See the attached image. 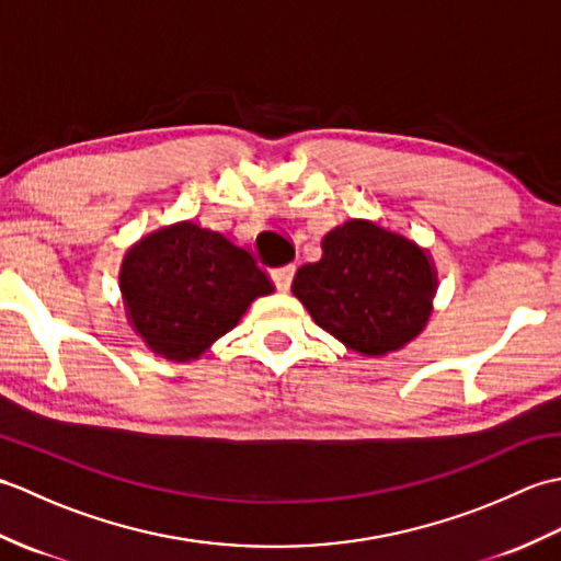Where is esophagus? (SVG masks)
Returning <instances> with one entry per match:
<instances>
[{
	"instance_id": "obj_1",
	"label": "esophagus",
	"mask_w": 561,
	"mask_h": 561,
	"mask_svg": "<svg viewBox=\"0 0 561 561\" xmlns=\"http://www.w3.org/2000/svg\"><path fill=\"white\" fill-rule=\"evenodd\" d=\"M294 274H296V267L294 265H284V267H277V270H272V282H274V287L277 289H282V291H287L289 287H291V282H294Z\"/></svg>"
}]
</instances>
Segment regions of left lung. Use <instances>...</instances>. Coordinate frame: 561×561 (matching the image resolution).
<instances>
[{
	"instance_id": "1",
	"label": "left lung",
	"mask_w": 561,
	"mask_h": 561,
	"mask_svg": "<svg viewBox=\"0 0 561 561\" xmlns=\"http://www.w3.org/2000/svg\"><path fill=\"white\" fill-rule=\"evenodd\" d=\"M291 291L332 337L383 356L426 325L436 272L404 236L352 219L323 238V257L296 272Z\"/></svg>"
}]
</instances>
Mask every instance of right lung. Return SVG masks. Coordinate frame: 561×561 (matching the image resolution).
Wrapping results in <instances>:
<instances>
[{
  "label": "right lung",
  "instance_id": "right-lung-1",
  "mask_svg": "<svg viewBox=\"0 0 561 561\" xmlns=\"http://www.w3.org/2000/svg\"><path fill=\"white\" fill-rule=\"evenodd\" d=\"M121 289L153 354L190 362L236 328L250 301L272 294L248 250L193 221L165 226L129 250Z\"/></svg>",
  "mask_w": 561,
  "mask_h": 561
}]
</instances>
